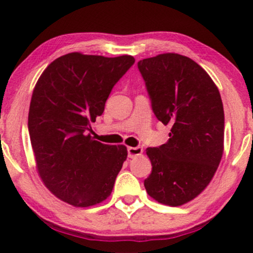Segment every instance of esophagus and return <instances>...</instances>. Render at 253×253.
<instances>
[{"label":"esophagus","mask_w":253,"mask_h":253,"mask_svg":"<svg viewBox=\"0 0 253 253\" xmlns=\"http://www.w3.org/2000/svg\"><path fill=\"white\" fill-rule=\"evenodd\" d=\"M143 153V147H128V157L133 158V157H138Z\"/></svg>","instance_id":"obj_1"}]
</instances>
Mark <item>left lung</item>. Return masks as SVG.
I'll use <instances>...</instances> for the list:
<instances>
[{
	"label": "left lung",
	"instance_id": "left-lung-1",
	"mask_svg": "<svg viewBox=\"0 0 253 253\" xmlns=\"http://www.w3.org/2000/svg\"><path fill=\"white\" fill-rule=\"evenodd\" d=\"M159 121L170 125L169 140L147 147L152 172L147 194L177 207L197 197L215 175L223 153L225 117L215 83L199 64L178 53L138 63Z\"/></svg>",
	"mask_w": 253,
	"mask_h": 253
}]
</instances>
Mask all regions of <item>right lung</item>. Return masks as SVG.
Returning a JSON list of instances; mask_svg holds the SVG:
<instances>
[{
	"mask_svg": "<svg viewBox=\"0 0 253 253\" xmlns=\"http://www.w3.org/2000/svg\"><path fill=\"white\" fill-rule=\"evenodd\" d=\"M134 62L128 54L71 52L54 59L34 86L28 130L37 171L54 196L74 207L109 197L126 161L125 145L100 143L89 130L114 84Z\"/></svg>",
	"mask_w": 253,
	"mask_h": 253,
	"instance_id": "right-lung-1",
	"label": "right lung"
}]
</instances>
